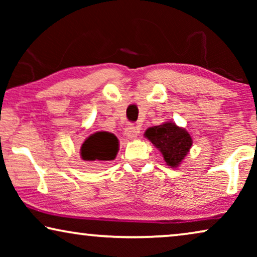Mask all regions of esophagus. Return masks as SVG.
<instances>
[{
	"mask_svg": "<svg viewBox=\"0 0 257 257\" xmlns=\"http://www.w3.org/2000/svg\"><path fill=\"white\" fill-rule=\"evenodd\" d=\"M140 132V127L137 125H128L125 128V135L130 139H136Z\"/></svg>",
	"mask_w": 257,
	"mask_h": 257,
	"instance_id": "34e87169",
	"label": "esophagus"
}]
</instances>
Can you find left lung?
I'll list each match as a JSON object with an SVG mask.
<instances>
[{"mask_svg":"<svg viewBox=\"0 0 257 257\" xmlns=\"http://www.w3.org/2000/svg\"><path fill=\"white\" fill-rule=\"evenodd\" d=\"M145 137L163 154L164 160L171 167H177L192 146V138L185 128L174 122H165L146 130Z\"/></svg>","mask_w":257,"mask_h":257,"instance_id":"obj_1","label":"left lung"}]
</instances>
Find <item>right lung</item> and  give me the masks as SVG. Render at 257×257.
I'll return each mask as SVG.
<instances>
[{
    "mask_svg": "<svg viewBox=\"0 0 257 257\" xmlns=\"http://www.w3.org/2000/svg\"><path fill=\"white\" fill-rule=\"evenodd\" d=\"M118 152L117 137L108 132H97L83 143L80 149L82 159L92 164L113 160Z\"/></svg>",
    "mask_w": 257,
    "mask_h": 257,
    "instance_id": "1",
    "label": "right lung"
}]
</instances>
